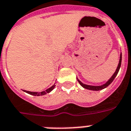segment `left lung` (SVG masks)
<instances>
[{"label":"left lung","mask_w":131,"mask_h":131,"mask_svg":"<svg viewBox=\"0 0 131 131\" xmlns=\"http://www.w3.org/2000/svg\"><path fill=\"white\" fill-rule=\"evenodd\" d=\"M121 62H122V54L120 55V59H119V62L118 67H117V68L115 72L114 73V74L113 75L112 77H111V78L108 80V81L106 84H103V85H102V86L86 85V84H84L82 83L79 80H78V82L80 83V85H81L82 87L85 88V89H86L93 90V91H100V90L103 89H104V88L107 87L111 83V82L113 81V80L115 78V77H116V75H117V73H118V71H119V68H120V66H121Z\"/></svg>","instance_id":"1"}]
</instances>
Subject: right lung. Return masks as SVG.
I'll use <instances>...</instances> for the list:
<instances>
[{"mask_svg": "<svg viewBox=\"0 0 131 131\" xmlns=\"http://www.w3.org/2000/svg\"><path fill=\"white\" fill-rule=\"evenodd\" d=\"M55 86L56 85H53L51 87H50L49 89H47L46 91H42V92L40 93L31 92V91H24L26 93H29V94L30 95H37V96H38V95H45L47 94V93H48L51 92V91L54 89Z\"/></svg>", "mask_w": 131, "mask_h": 131, "instance_id": "1", "label": "right lung"}]
</instances>
